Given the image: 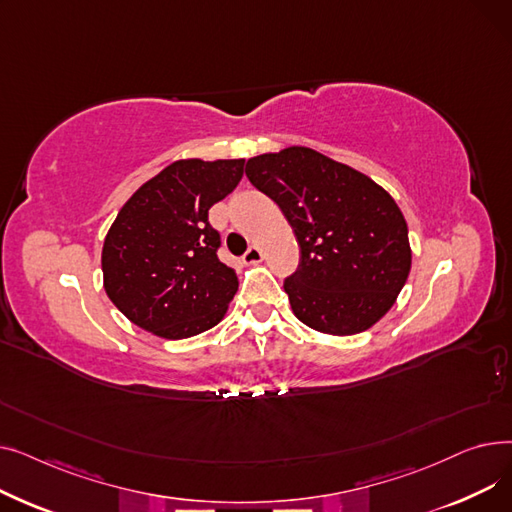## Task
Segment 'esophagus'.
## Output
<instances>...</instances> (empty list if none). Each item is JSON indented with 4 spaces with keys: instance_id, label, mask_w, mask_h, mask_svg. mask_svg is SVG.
<instances>
[{
    "instance_id": "1",
    "label": "esophagus",
    "mask_w": 512,
    "mask_h": 512,
    "mask_svg": "<svg viewBox=\"0 0 512 512\" xmlns=\"http://www.w3.org/2000/svg\"><path fill=\"white\" fill-rule=\"evenodd\" d=\"M242 259H245V263H249V265H255V263H259L263 259V253H261L259 247L253 245V247L247 249L245 255H242Z\"/></svg>"
}]
</instances>
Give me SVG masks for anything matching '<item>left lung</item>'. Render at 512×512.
I'll list each match as a JSON object with an SVG mask.
<instances>
[{
	"mask_svg": "<svg viewBox=\"0 0 512 512\" xmlns=\"http://www.w3.org/2000/svg\"><path fill=\"white\" fill-rule=\"evenodd\" d=\"M245 172L301 247L299 270L284 280L292 313L332 336L380 321L411 272L409 228L390 193L309 147L251 157Z\"/></svg>",
	"mask_w": 512,
	"mask_h": 512,
	"instance_id": "obj_1",
	"label": "left lung"
}]
</instances>
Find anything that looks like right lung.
Returning <instances> with one entry per match:
<instances>
[{
    "label": "right lung",
    "instance_id": "add662e5",
    "mask_svg": "<svg viewBox=\"0 0 512 512\" xmlns=\"http://www.w3.org/2000/svg\"><path fill=\"white\" fill-rule=\"evenodd\" d=\"M242 172L245 159H178L118 211L103 240V288L132 324L182 340L224 319L238 278L218 259L207 213Z\"/></svg>",
    "mask_w": 512,
    "mask_h": 512
}]
</instances>
